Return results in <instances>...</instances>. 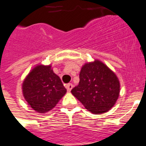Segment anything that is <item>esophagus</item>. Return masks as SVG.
<instances>
[{"label":"esophagus","instance_id":"obj_1","mask_svg":"<svg viewBox=\"0 0 146 146\" xmlns=\"http://www.w3.org/2000/svg\"><path fill=\"white\" fill-rule=\"evenodd\" d=\"M66 88H67V92H70L71 90H72V88H73V85L71 83H69L67 84V85H66Z\"/></svg>","mask_w":146,"mask_h":146}]
</instances>
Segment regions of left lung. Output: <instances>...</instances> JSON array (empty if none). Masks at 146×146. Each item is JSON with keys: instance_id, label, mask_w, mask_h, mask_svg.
Listing matches in <instances>:
<instances>
[{"instance_id": "left-lung-1", "label": "left lung", "mask_w": 146, "mask_h": 146, "mask_svg": "<svg viewBox=\"0 0 146 146\" xmlns=\"http://www.w3.org/2000/svg\"><path fill=\"white\" fill-rule=\"evenodd\" d=\"M71 93L89 112L103 114L115 104L120 94V82L104 63L94 60L82 66L79 85Z\"/></svg>"}]
</instances>
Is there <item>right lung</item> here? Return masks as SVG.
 <instances>
[{
  "instance_id": "obj_1",
  "label": "right lung",
  "mask_w": 146,
  "mask_h": 146,
  "mask_svg": "<svg viewBox=\"0 0 146 146\" xmlns=\"http://www.w3.org/2000/svg\"><path fill=\"white\" fill-rule=\"evenodd\" d=\"M66 92L60 77L53 72L50 64L36 65L22 83V94L27 104L39 113L52 110Z\"/></svg>"
}]
</instances>
